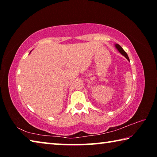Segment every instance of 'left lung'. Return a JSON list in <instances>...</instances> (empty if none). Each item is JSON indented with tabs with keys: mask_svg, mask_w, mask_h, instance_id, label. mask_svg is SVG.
<instances>
[{
	"mask_svg": "<svg viewBox=\"0 0 157 157\" xmlns=\"http://www.w3.org/2000/svg\"><path fill=\"white\" fill-rule=\"evenodd\" d=\"M115 47H116V48L118 50V52H120L122 55H123V56H124V57H125L127 60L129 61L128 55H127V54L125 52V51H124V50L123 49V48H122V47L120 46V45L116 44H115Z\"/></svg>",
	"mask_w": 157,
	"mask_h": 157,
	"instance_id": "left-lung-1",
	"label": "left lung"
}]
</instances>
